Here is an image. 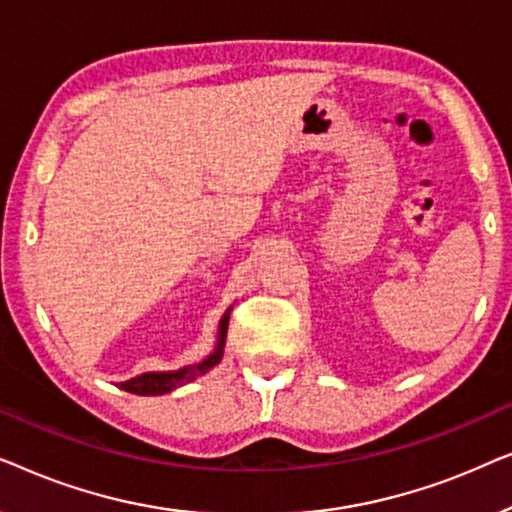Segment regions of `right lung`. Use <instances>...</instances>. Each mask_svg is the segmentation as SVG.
<instances>
[{
    "label": "right lung",
    "mask_w": 512,
    "mask_h": 512,
    "mask_svg": "<svg viewBox=\"0 0 512 512\" xmlns=\"http://www.w3.org/2000/svg\"><path fill=\"white\" fill-rule=\"evenodd\" d=\"M226 331H228V312L226 317L221 319V331H219V347L212 356H207L205 361L198 363V366L177 370V373H144L132 377L128 382H121V389L130 391V394H139V396H158V394H167V391L181 387V384L195 380V377L212 370L216 363L221 361L223 356V342H226Z\"/></svg>",
    "instance_id": "1"
}]
</instances>
